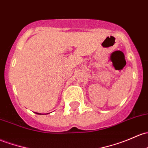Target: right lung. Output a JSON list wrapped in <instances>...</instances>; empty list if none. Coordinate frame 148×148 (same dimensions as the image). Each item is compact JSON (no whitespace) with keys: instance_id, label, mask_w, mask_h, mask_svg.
I'll list each match as a JSON object with an SVG mask.
<instances>
[{"instance_id":"1","label":"right lung","mask_w":148,"mask_h":148,"mask_svg":"<svg viewBox=\"0 0 148 148\" xmlns=\"http://www.w3.org/2000/svg\"><path fill=\"white\" fill-rule=\"evenodd\" d=\"M37 113V114H38V115H43V114H42V113Z\"/></svg>"}]
</instances>
